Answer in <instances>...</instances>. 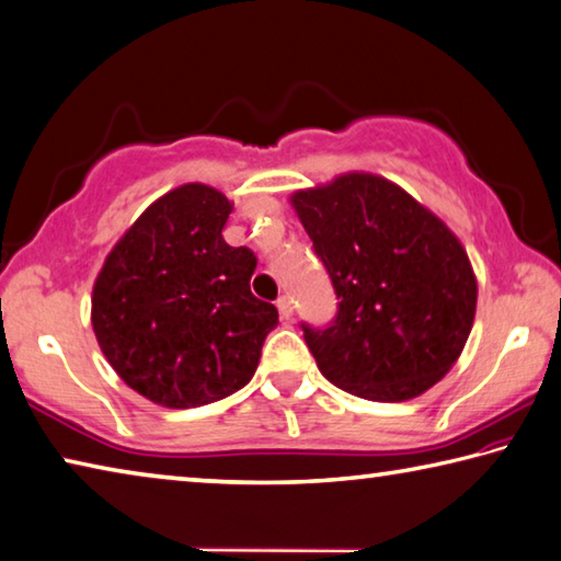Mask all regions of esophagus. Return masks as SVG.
Listing matches in <instances>:
<instances>
[{
    "instance_id": "esophagus-1",
    "label": "esophagus",
    "mask_w": 561,
    "mask_h": 561,
    "mask_svg": "<svg viewBox=\"0 0 561 561\" xmlns=\"http://www.w3.org/2000/svg\"><path fill=\"white\" fill-rule=\"evenodd\" d=\"M277 309H279L282 319H291V314H294V304H291L289 297H279V299H277Z\"/></svg>"
}]
</instances>
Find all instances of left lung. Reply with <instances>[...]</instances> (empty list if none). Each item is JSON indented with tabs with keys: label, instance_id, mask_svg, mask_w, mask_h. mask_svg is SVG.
<instances>
[{
	"label": "left lung",
	"instance_id": "8db88e82",
	"mask_svg": "<svg viewBox=\"0 0 561 561\" xmlns=\"http://www.w3.org/2000/svg\"><path fill=\"white\" fill-rule=\"evenodd\" d=\"M334 284L327 329L301 324L331 383L398 403L450 371L470 336L478 279L438 215L391 180L344 173L289 197Z\"/></svg>",
	"mask_w": 561,
	"mask_h": 561
}]
</instances>
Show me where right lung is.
Returning <instances> with one entry per match:
<instances>
[{
  "mask_svg": "<svg viewBox=\"0 0 561 561\" xmlns=\"http://www.w3.org/2000/svg\"><path fill=\"white\" fill-rule=\"evenodd\" d=\"M230 213L210 185L170 190L113 244L93 282L103 356L158 405L197 408L240 391L279 324L274 304L250 291L257 257L225 242Z\"/></svg>",
  "mask_w": 561,
  "mask_h": 561,
  "instance_id": "obj_1",
  "label": "right lung"
}]
</instances>
